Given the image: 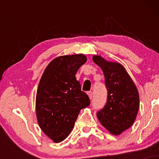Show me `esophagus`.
Segmentation results:
<instances>
[{"label": "esophagus", "mask_w": 159, "mask_h": 159, "mask_svg": "<svg viewBox=\"0 0 159 159\" xmlns=\"http://www.w3.org/2000/svg\"><path fill=\"white\" fill-rule=\"evenodd\" d=\"M87 94H88L89 98H90V99H92V98H93V93L91 92V91H89V92L87 93Z\"/></svg>", "instance_id": "1"}]
</instances>
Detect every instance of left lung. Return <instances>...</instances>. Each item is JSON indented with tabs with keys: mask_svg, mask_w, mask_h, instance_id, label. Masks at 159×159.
Returning <instances> with one entry per match:
<instances>
[{
	"mask_svg": "<svg viewBox=\"0 0 159 159\" xmlns=\"http://www.w3.org/2000/svg\"><path fill=\"white\" fill-rule=\"evenodd\" d=\"M93 61L102 70L107 90L106 105L97 112L100 123L114 135L130 128L140 107L139 93L134 81L123 65L93 56Z\"/></svg>",
	"mask_w": 159,
	"mask_h": 159,
	"instance_id": "obj_1",
	"label": "left lung"
}]
</instances>
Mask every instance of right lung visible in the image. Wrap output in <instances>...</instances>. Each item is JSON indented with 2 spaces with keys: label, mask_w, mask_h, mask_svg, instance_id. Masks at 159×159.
Listing matches in <instances>:
<instances>
[{
  "label": "right lung",
  "mask_w": 159,
  "mask_h": 159,
  "mask_svg": "<svg viewBox=\"0 0 159 159\" xmlns=\"http://www.w3.org/2000/svg\"><path fill=\"white\" fill-rule=\"evenodd\" d=\"M86 61L87 57L81 54L57 57L47 66L39 81L36 96L37 122L55 143L68 137L80 111L90 104L75 76Z\"/></svg>",
  "instance_id": "obj_1"
}]
</instances>
